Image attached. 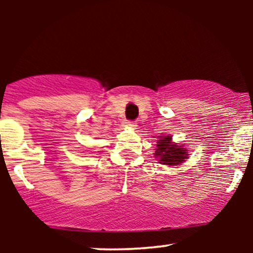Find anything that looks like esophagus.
<instances>
[{"instance_id":"obj_1","label":"esophagus","mask_w":253,"mask_h":253,"mask_svg":"<svg viewBox=\"0 0 253 253\" xmlns=\"http://www.w3.org/2000/svg\"><path fill=\"white\" fill-rule=\"evenodd\" d=\"M127 126L130 127V128H135L136 123H134V121H128V123H127Z\"/></svg>"}]
</instances>
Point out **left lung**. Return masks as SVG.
<instances>
[{
    "instance_id": "8db88e82",
    "label": "left lung",
    "mask_w": 253,
    "mask_h": 253,
    "mask_svg": "<svg viewBox=\"0 0 253 253\" xmlns=\"http://www.w3.org/2000/svg\"><path fill=\"white\" fill-rule=\"evenodd\" d=\"M155 150L153 157L158 161V163L169 167L181 165L189 158V150L183 144L172 141V136L170 134L159 135Z\"/></svg>"
}]
</instances>
